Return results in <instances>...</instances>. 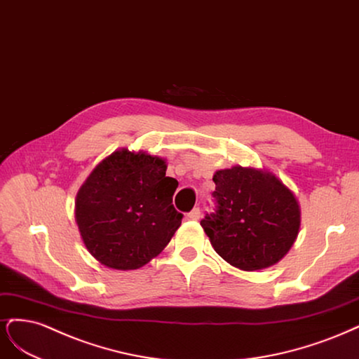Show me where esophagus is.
Listing matches in <instances>:
<instances>
[{
	"label": "esophagus",
	"mask_w": 359,
	"mask_h": 359,
	"mask_svg": "<svg viewBox=\"0 0 359 359\" xmlns=\"http://www.w3.org/2000/svg\"><path fill=\"white\" fill-rule=\"evenodd\" d=\"M200 217H201L200 207H194V209L188 213V219H192V221H198Z\"/></svg>",
	"instance_id": "obj_1"
}]
</instances>
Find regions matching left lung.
<instances>
[{
	"label": "left lung",
	"instance_id": "obj_1",
	"mask_svg": "<svg viewBox=\"0 0 359 359\" xmlns=\"http://www.w3.org/2000/svg\"><path fill=\"white\" fill-rule=\"evenodd\" d=\"M213 182L215 209L200 224L216 253L245 271L280 261L299 228L294 194L271 172L255 168L216 171Z\"/></svg>",
	"mask_w": 359,
	"mask_h": 359
}]
</instances>
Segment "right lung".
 <instances>
[{
  "instance_id": "1",
  "label": "right lung",
  "mask_w": 359,
  "mask_h": 359,
  "mask_svg": "<svg viewBox=\"0 0 359 359\" xmlns=\"http://www.w3.org/2000/svg\"><path fill=\"white\" fill-rule=\"evenodd\" d=\"M161 158L119 150L97 165L77 194L76 221L90 255L116 270L143 267L168 245L183 215L177 180Z\"/></svg>"
}]
</instances>
